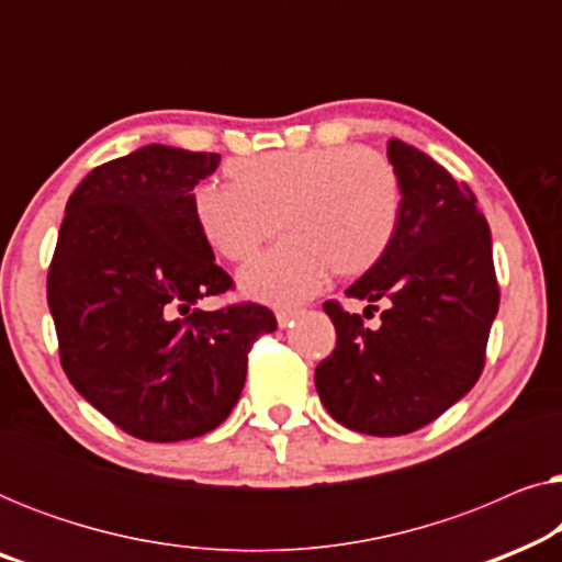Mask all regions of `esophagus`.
Returning a JSON list of instances; mask_svg holds the SVG:
<instances>
[{
  "mask_svg": "<svg viewBox=\"0 0 562 562\" xmlns=\"http://www.w3.org/2000/svg\"><path fill=\"white\" fill-rule=\"evenodd\" d=\"M299 314H302V310H279L276 312V322H279V327H289Z\"/></svg>",
  "mask_w": 562,
  "mask_h": 562,
  "instance_id": "34e87169",
  "label": "esophagus"
}]
</instances>
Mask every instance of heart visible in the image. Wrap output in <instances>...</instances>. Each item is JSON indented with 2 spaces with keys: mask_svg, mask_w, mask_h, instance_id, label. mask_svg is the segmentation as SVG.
<instances>
[{
  "mask_svg": "<svg viewBox=\"0 0 562 562\" xmlns=\"http://www.w3.org/2000/svg\"><path fill=\"white\" fill-rule=\"evenodd\" d=\"M229 183H202L191 214L206 245L233 263L256 256L276 227L283 240L245 266L237 286L289 306L327 281L371 271L394 243L402 187L389 158L358 145L271 150L227 164Z\"/></svg>",
  "mask_w": 562,
  "mask_h": 562,
  "instance_id": "heart-1",
  "label": "heart"
}]
</instances>
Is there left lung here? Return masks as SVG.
Segmentation results:
<instances>
[{
    "mask_svg": "<svg viewBox=\"0 0 562 562\" xmlns=\"http://www.w3.org/2000/svg\"><path fill=\"white\" fill-rule=\"evenodd\" d=\"M389 160L402 187L394 243L345 291L366 312L386 310L371 329L327 302L337 345L314 371L333 419L375 437L409 435L473 389L498 312L491 229L473 191L396 137Z\"/></svg>",
    "mask_w": 562,
    "mask_h": 562,
    "instance_id": "1",
    "label": "left lung"
}]
</instances>
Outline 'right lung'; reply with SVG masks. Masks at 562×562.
Listing matches in <instances>:
<instances>
[{
	"instance_id": "right-lung-1",
	"label": "right lung",
	"mask_w": 562,
	"mask_h": 562,
	"mask_svg": "<svg viewBox=\"0 0 562 562\" xmlns=\"http://www.w3.org/2000/svg\"><path fill=\"white\" fill-rule=\"evenodd\" d=\"M217 153L143 145L99 166L66 204L48 271L60 366L74 389L127 435L179 442L229 417L256 337L258 304L194 310L233 279L214 263L191 196Z\"/></svg>"
}]
</instances>
